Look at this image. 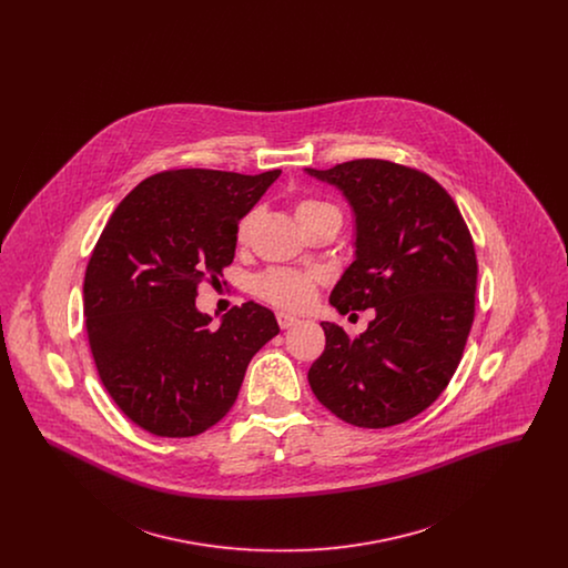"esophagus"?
Instances as JSON below:
<instances>
[{
  "label": "esophagus",
  "mask_w": 568,
  "mask_h": 568,
  "mask_svg": "<svg viewBox=\"0 0 568 568\" xmlns=\"http://www.w3.org/2000/svg\"><path fill=\"white\" fill-rule=\"evenodd\" d=\"M276 322L281 325V329H287V327L297 324V317L290 315V313H276Z\"/></svg>",
  "instance_id": "obj_1"
}]
</instances>
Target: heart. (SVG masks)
<instances>
[{
    "instance_id": "b5f03b06",
    "label": "heart",
    "mask_w": 568,
    "mask_h": 568,
    "mask_svg": "<svg viewBox=\"0 0 568 568\" xmlns=\"http://www.w3.org/2000/svg\"><path fill=\"white\" fill-rule=\"evenodd\" d=\"M255 216H257V211H251L241 219L239 230H236V236L241 243L248 239ZM324 216L341 219V211L332 202L322 200V197L297 200L296 219L300 227H308L311 223H315ZM253 292L276 306L294 311V308L306 306L313 300L315 276L306 274V272L290 271V268H271L253 278Z\"/></svg>"
}]
</instances>
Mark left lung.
<instances>
[{"label": "left lung", "mask_w": 568, "mask_h": 568, "mask_svg": "<svg viewBox=\"0 0 568 568\" xmlns=\"http://www.w3.org/2000/svg\"><path fill=\"white\" fill-rule=\"evenodd\" d=\"M304 172L343 193L355 260L329 294L338 313L375 308L357 338L322 322L325 349L308 371L317 400L359 428L419 415L458 368L473 317L477 257L456 202L428 174L355 160Z\"/></svg>", "instance_id": "obj_1"}]
</instances>
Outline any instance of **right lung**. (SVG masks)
Segmentation results:
<instances>
[{"label":"right lung","instance_id":"right-lung-1","mask_svg":"<svg viewBox=\"0 0 568 568\" xmlns=\"http://www.w3.org/2000/svg\"><path fill=\"white\" fill-rule=\"evenodd\" d=\"M170 170L110 215L84 272L87 338L110 398L146 433L195 436L232 408L251 357L278 334L255 302L211 325L197 285L223 276L236 230L278 179Z\"/></svg>","mask_w":568,"mask_h":568}]
</instances>
